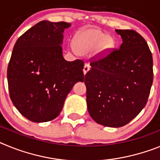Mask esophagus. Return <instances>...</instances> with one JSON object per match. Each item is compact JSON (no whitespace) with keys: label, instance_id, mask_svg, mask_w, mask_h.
Returning <instances> with one entry per match:
<instances>
[{"label":"esophagus","instance_id":"34e87169","mask_svg":"<svg viewBox=\"0 0 160 160\" xmlns=\"http://www.w3.org/2000/svg\"><path fill=\"white\" fill-rule=\"evenodd\" d=\"M90 65L87 64V63H86V64L84 65V67H83V73H84V74H86V73H87V72L90 70Z\"/></svg>","mask_w":160,"mask_h":160}]
</instances>
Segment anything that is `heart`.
<instances>
[{"mask_svg":"<svg viewBox=\"0 0 160 160\" xmlns=\"http://www.w3.org/2000/svg\"><path fill=\"white\" fill-rule=\"evenodd\" d=\"M74 46L82 53H88L95 49L99 57H106L112 51L114 41L111 36L98 29H87L74 38Z\"/></svg>","mask_w":160,"mask_h":160,"instance_id":"b5f03b06","label":"heart"}]
</instances>
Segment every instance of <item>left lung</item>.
<instances>
[{"instance_id": "1", "label": "left lung", "mask_w": 160, "mask_h": 160, "mask_svg": "<svg viewBox=\"0 0 160 160\" xmlns=\"http://www.w3.org/2000/svg\"><path fill=\"white\" fill-rule=\"evenodd\" d=\"M119 49L90 63L85 76L90 117L100 125L121 128L146 106L153 82V60L144 38L134 30L115 29Z\"/></svg>"}]
</instances>
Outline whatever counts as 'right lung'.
Wrapping results in <instances>:
<instances>
[{
	"label": "right lung",
	"mask_w": 160,
	"mask_h": 160,
	"mask_svg": "<svg viewBox=\"0 0 160 160\" xmlns=\"http://www.w3.org/2000/svg\"><path fill=\"white\" fill-rule=\"evenodd\" d=\"M70 25L42 21L14 45L7 70L9 95L18 111L32 122L57 118L74 84L84 81V62H67L62 55L63 33Z\"/></svg>",
	"instance_id": "obj_1"
}]
</instances>
